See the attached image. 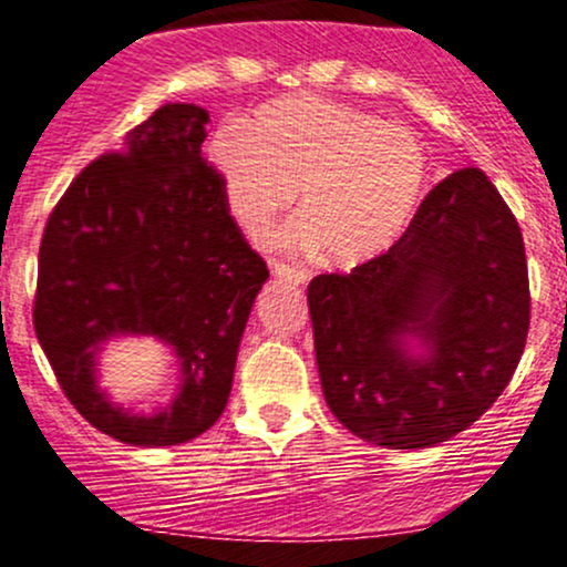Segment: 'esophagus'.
<instances>
[{
	"instance_id": "obj_1",
	"label": "esophagus",
	"mask_w": 567,
	"mask_h": 567,
	"mask_svg": "<svg viewBox=\"0 0 567 567\" xmlns=\"http://www.w3.org/2000/svg\"><path fill=\"white\" fill-rule=\"evenodd\" d=\"M271 271H275V277L288 279V282H292V285H303L306 279H309V271L301 269V266H290V264H282V261L271 264Z\"/></svg>"
}]
</instances>
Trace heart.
<instances>
[{
  "instance_id": "1",
  "label": "heart",
  "mask_w": 567,
  "mask_h": 567,
  "mask_svg": "<svg viewBox=\"0 0 567 567\" xmlns=\"http://www.w3.org/2000/svg\"><path fill=\"white\" fill-rule=\"evenodd\" d=\"M247 127H220L207 157L250 237L271 231L298 188L303 218L288 239L351 269L394 247L419 213L429 157L408 127L317 95L269 103Z\"/></svg>"
}]
</instances>
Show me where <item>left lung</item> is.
<instances>
[{"label": "left lung", "instance_id": "8db88e82", "mask_svg": "<svg viewBox=\"0 0 567 567\" xmlns=\"http://www.w3.org/2000/svg\"><path fill=\"white\" fill-rule=\"evenodd\" d=\"M306 298L336 419L370 445H437L498 400L523 357V231L487 175L464 167L426 194L394 247L315 277Z\"/></svg>", "mask_w": 567, "mask_h": 567}]
</instances>
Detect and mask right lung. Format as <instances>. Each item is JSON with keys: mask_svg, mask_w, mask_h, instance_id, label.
<instances>
[{"mask_svg": "<svg viewBox=\"0 0 567 567\" xmlns=\"http://www.w3.org/2000/svg\"><path fill=\"white\" fill-rule=\"evenodd\" d=\"M207 122L194 103L157 109L120 152L71 181L39 245V343L82 419L127 445H181L216 424L269 279L202 157ZM116 334H152L174 349L185 383L159 414H130L96 389L94 354Z\"/></svg>", "mask_w": 567, "mask_h": 567, "instance_id": "obj_1", "label": "right lung"}]
</instances>
